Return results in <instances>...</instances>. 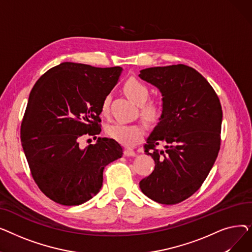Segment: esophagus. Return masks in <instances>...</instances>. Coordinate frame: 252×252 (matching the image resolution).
Listing matches in <instances>:
<instances>
[{"label": "esophagus", "instance_id": "obj_1", "mask_svg": "<svg viewBox=\"0 0 252 252\" xmlns=\"http://www.w3.org/2000/svg\"><path fill=\"white\" fill-rule=\"evenodd\" d=\"M124 153H125V156H135L136 155L135 151L130 148H126Z\"/></svg>", "mask_w": 252, "mask_h": 252}]
</instances>
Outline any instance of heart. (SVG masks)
<instances>
[{
    "mask_svg": "<svg viewBox=\"0 0 252 252\" xmlns=\"http://www.w3.org/2000/svg\"><path fill=\"white\" fill-rule=\"evenodd\" d=\"M126 94L129 99L136 102L138 105H142V113L145 117L154 119L159 113V107L155 103H144L148 100L150 91L149 88L143 82L137 78L130 77L124 86ZM110 98L105 97L101 104V113L107 114L109 110ZM107 136L118 143L124 145H131L140 140L145 134V126L141 124H125L115 123L106 127Z\"/></svg>",
    "mask_w": 252,
    "mask_h": 252,
    "instance_id": "1",
    "label": "heart"
}]
</instances>
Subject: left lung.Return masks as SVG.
<instances>
[{"label":"left lung","instance_id":"8db88e82","mask_svg":"<svg viewBox=\"0 0 252 252\" xmlns=\"http://www.w3.org/2000/svg\"><path fill=\"white\" fill-rule=\"evenodd\" d=\"M139 76L162 96L159 123L144 146L155 167L140 188L153 201L177 204L200 188L215 164L220 146V102L206 79L187 65L145 68ZM162 143L166 150L157 151Z\"/></svg>","mask_w":252,"mask_h":252}]
</instances>
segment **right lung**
Masks as SVG:
<instances>
[{
    "label": "right lung",
    "mask_w": 252,
    "mask_h": 252,
    "mask_svg": "<svg viewBox=\"0 0 252 252\" xmlns=\"http://www.w3.org/2000/svg\"><path fill=\"white\" fill-rule=\"evenodd\" d=\"M122 71L119 66L63 62L33 86L20 138L32 176L51 200L67 206L87 202L99 193L105 166L123 156L113 139L99 137L84 149L78 143L100 134L102 101Z\"/></svg>",
    "instance_id": "obj_1"
}]
</instances>
